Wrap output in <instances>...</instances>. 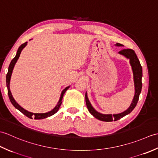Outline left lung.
Here are the masks:
<instances>
[{"mask_svg": "<svg viewBox=\"0 0 158 158\" xmlns=\"http://www.w3.org/2000/svg\"><path fill=\"white\" fill-rule=\"evenodd\" d=\"M116 46H123V45L120 44V43H117L115 45ZM119 54H122L126 57L127 58L130 59V65L132 66V71H133V76H134V81H135V96L132 103L130 106V107L125 111L123 113H121L119 114H102L98 113V111L93 108L91 103L89 101V99L87 96V93H85V102L86 105L88 107L89 112L92 114V115L100 121H103V122H112V121H117L123 117L126 116L127 114L130 113L132 111V110L135 108V106L137 105L138 100L139 99V95L140 92H141L142 89V77H143V70H142V66L140 65V63L139 62V60L137 58V56L135 53V51L131 49H122L119 52Z\"/></svg>", "mask_w": 158, "mask_h": 158, "instance_id": "left-lung-1", "label": "left lung"}]
</instances>
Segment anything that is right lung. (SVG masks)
<instances>
[{
    "instance_id": "right-lung-1",
    "label": "right lung",
    "mask_w": 158,
    "mask_h": 158,
    "mask_svg": "<svg viewBox=\"0 0 158 158\" xmlns=\"http://www.w3.org/2000/svg\"><path fill=\"white\" fill-rule=\"evenodd\" d=\"M26 45H27V42L23 43L22 45L19 46V48L18 49V52H17L16 56H15V58L11 60V63H10V64L9 66L8 73H7V74H6V88H7V89H8L9 98L10 99V101H11V102L12 103V105L15 106V108H16L17 109H18L20 112H22L23 114V115L27 116L28 117H29V118L32 119L33 117H34L35 119H41L47 118V117L53 115V114H55L56 113H57V111H58V110H59L60 106V105H61V104L62 102V98H63L64 94V93L66 92V90L70 88V86L66 87V88L62 92L61 95H60V98L59 101H58V104H57V105L55 106V108L52 109V110H50V111H49L48 113H31V112L28 111V110H26V109H24L23 108H22L21 106H19L18 104L16 102V101L14 100V98H13V97L11 94V91H10L9 84H10V79H11V74H12V72H13V68H14V66L17 60H18V58H19V55H20V53H21V52L22 51V49L25 48Z\"/></svg>"
}]
</instances>
